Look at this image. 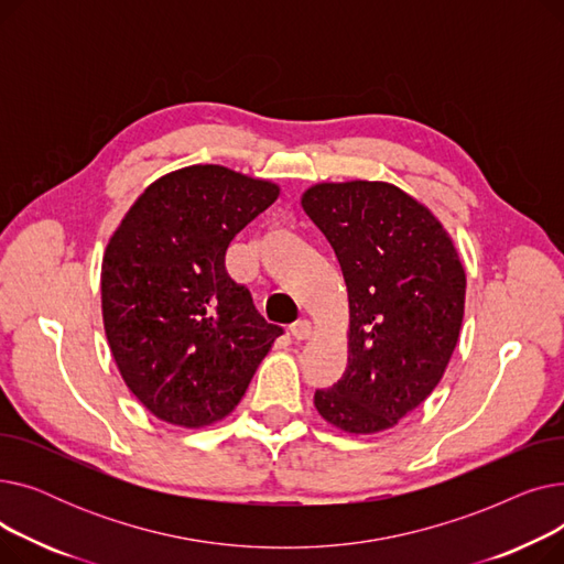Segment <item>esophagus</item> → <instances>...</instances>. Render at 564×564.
<instances>
[{
	"instance_id": "1",
	"label": "esophagus",
	"mask_w": 564,
	"mask_h": 564,
	"mask_svg": "<svg viewBox=\"0 0 564 564\" xmlns=\"http://www.w3.org/2000/svg\"><path fill=\"white\" fill-rule=\"evenodd\" d=\"M311 332H313V327H311V322L308 319H297L290 327V334L297 338V340H306L308 336H311Z\"/></svg>"
}]
</instances>
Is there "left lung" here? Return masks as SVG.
Wrapping results in <instances>:
<instances>
[{
    "label": "left lung",
    "instance_id": "8db88e82",
    "mask_svg": "<svg viewBox=\"0 0 564 564\" xmlns=\"http://www.w3.org/2000/svg\"><path fill=\"white\" fill-rule=\"evenodd\" d=\"M347 285L349 359L315 391L319 416L349 434L393 427L438 383L459 338L466 274L425 205L389 183H322L302 196Z\"/></svg>",
    "mask_w": 564,
    "mask_h": 564
}]
</instances>
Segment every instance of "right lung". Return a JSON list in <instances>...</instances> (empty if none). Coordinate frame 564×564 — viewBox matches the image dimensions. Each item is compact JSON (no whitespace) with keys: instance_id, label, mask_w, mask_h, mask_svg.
Listing matches in <instances>:
<instances>
[{"instance_id":"right-lung-1","label":"right lung","mask_w":564,"mask_h":564,"mask_svg":"<svg viewBox=\"0 0 564 564\" xmlns=\"http://www.w3.org/2000/svg\"><path fill=\"white\" fill-rule=\"evenodd\" d=\"M276 196L226 166H187L148 187L109 240L105 334L128 389L158 419L203 427L228 416L283 334L224 264L232 237Z\"/></svg>"}]
</instances>
